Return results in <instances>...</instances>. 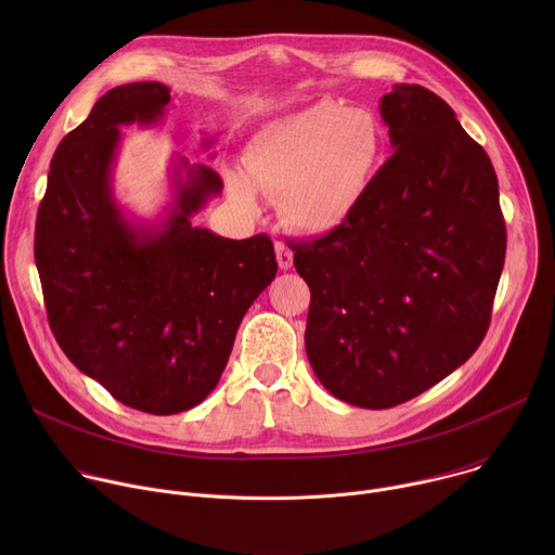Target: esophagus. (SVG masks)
Segmentation results:
<instances>
[{
    "label": "esophagus",
    "mask_w": 555,
    "mask_h": 555,
    "mask_svg": "<svg viewBox=\"0 0 555 555\" xmlns=\"http://www.w3.org/2000/svg\"><path fill=\"white\" fill-rule=\"evenodd\" d=\"M276 261H279V268L281 270H289L294 266V255L292 250L285 246V244H276Z\"/></svg>",
    "instance_id": "34e87169"
}]
</instances>
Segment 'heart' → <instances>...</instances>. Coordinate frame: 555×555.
Wrapping results in <instances>:
<instances>
[{"label": "heart", "instance_id": "obj_1", "mask_svg": "<svg viewBox=\"0 0 555 555\" xmlns=\"http://www.w3.org/2000/svg\"><path fill=\"white\" fill-rule=\"evenodd\" d=\"M382 151L371 114L319 101L268 122L246 146L228 186L242 202L253 189L279 197L287 228L327 234L358 208Z\"/></svg>", "mask_w": 555, "mask_h": 555}]
</instances>
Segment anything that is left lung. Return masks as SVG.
Wrapping results in <instances>:
<instances>
[{"label": "left lung", "instance_id": "left-lung-1", "mask_svg": "<svg viewBox=\"0 0 555 555\" xmlns=\"http://www.w3.org/2000/svg\"><path fill=\"white\" fill-rule=\"evenodd\" d=\"M379 114L395 151L358 208L292 246L311 292L309 364L334 398L373 411L417 398L479 349L507 244L494 167L452 107L400 83Z\"/></svg>", "mask_w": 555, "mask_h": 555}]
</instances>
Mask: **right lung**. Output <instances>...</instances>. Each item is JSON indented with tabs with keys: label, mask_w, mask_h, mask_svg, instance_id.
<instances>
[{
	"label": "right lung",
	"mask_w": 555,
	"mask_h": 555,
	"mask_svg": "<svg viewBox=\"0 0 555 555\" xmlns=\"http://www.w3.org/2000/svg\"><path fill=\"white\" fill-rule=\"evenodd\" d=\"M169 101L171 90L157 81L101 96L59 142L35 225L59 347L118 402L151 415L208 398L242 319L279 270L268 234L236 242L193 225L223 182L186 157H176V195L163 219H129L118 206L112 176L120 127L155 125Z\"/></svg>",
	"instance_id": "obj_1"
}]
</instances>
